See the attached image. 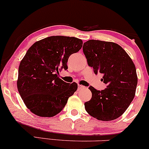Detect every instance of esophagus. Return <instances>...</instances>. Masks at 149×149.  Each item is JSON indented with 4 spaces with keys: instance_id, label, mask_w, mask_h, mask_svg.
Returning <instances> with one entry per match:
<instances>
[{
    "instance_id": "1",
    "label": "esophagus",
    "mask_w": 149,
    "mask_h": 149,
    "mask_svg": "<svg viewBox=\"0 0 149 149\" xmlns=\"http://www.w3.org/2000/svg\"><path fill=\"white\" fill-rule=\"evenodd\" d=\"M83 88H84V86H81V85H79H79H78V91H79V90H81Z\"/></svg>"
}]
</instances>
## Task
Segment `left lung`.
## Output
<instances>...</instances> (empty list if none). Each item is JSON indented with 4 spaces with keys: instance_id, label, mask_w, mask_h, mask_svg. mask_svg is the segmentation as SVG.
<instances>
[{
    "instance_id": "obj_1",
    "label": "left lung",
    "mask_w": 149,
    "mask_h": 149,
    "mask_svg": "<svg viewBox=\"0 0 149 149\" xmlns=\"http://www.w3.org/2000/svg\"><path fill=\"white\" fill-rule=\"evenodd\" d=\"M83 51L88 65L94 72L104 74L107 85L103 91L89 87L91 100L84 104L86 111L101 121L118 118L134 99L137 84L136 68L125 50L113 42L89 40L84 43Z\"/></svg>"
}]
</instances>
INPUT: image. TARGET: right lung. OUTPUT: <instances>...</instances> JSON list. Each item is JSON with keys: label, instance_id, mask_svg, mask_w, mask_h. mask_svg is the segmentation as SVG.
<instances>
[{"label": "right lung", "instance_id": "obj_1", "mask_svg": "<svg viewBox=\"0 0 149 149\" xmlns=\"http://www.w3.org/2000/svg\"><path fill=\"white\" fill-rule=\"evenodd\" d=\"M81 39L52 36L36 41L27 51L18 68L17 88L26 107L37 116L52 117L65 107L77 89L58 77L68 69L69 56L79 52Z\"/></svg>", "mask_w": 149, "mask_h": 149}]
</instances>
